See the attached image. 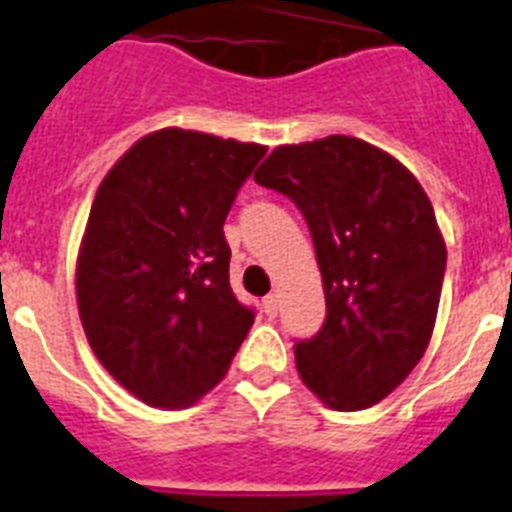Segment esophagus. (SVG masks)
Returning a JSON list of instances; mask_svg holds the SVG:
<instances>
[{"label": "esophagus", "instance_id": "34e87169", "mask_svg": "<svg viewBox=\"0 0 512 512\" xmlns=\"http://www.w3.org/2000/svg\"><path fill=\"white\" fill-rule=\"evenodd\" d=\"M279 304H282V301H279V293H268L266 301H263V306H266L268 314L279 312Z\"/></svg>", "mask_w": 512, "mask_h": 512}]
</instances>
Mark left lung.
<instances>
[{"instance_id":"8db88e82","label":"left lung","mask_w":512,"mask_h":512,"mask_svg":"<svg viewBox=\"0 0 512 512\" xmlns=\"http://www.w3.org/2000/svg\"><path fill=\"white\" fill-rule=\"evenodd\" d=\"M255 181L304 214L323 276V328L295 344L301 380L331 410L372 407L418 366L437 320L448 249L429 195L347 135L276 146Z\"/></svg>"}]
</instances>
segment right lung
<instances>
[{
  "label": "right lung",
  "instance_id": "1",
  "mask_svg": "<svg viewBox=\"0 0 512 512\" xmlns=\"http://www.w3.org/2000/svg\"><path fill=\"white\" fill-rule=\"evenodd\" d=\"M266 146L165 127L124 151L94 195L75 295L113 380L151 407L217 385L255 323L233 295L225 217Z\"/></svg>",
  "mask_w": 512,
  "mask_h": 512
}]
</instances>
